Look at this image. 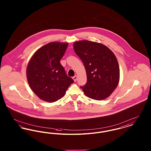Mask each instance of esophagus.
I'll return each instance as SVG.
<instances>
[{"label": "esophagus", "instance_id": "obj_1", "mask_svg": "<svg viewBox=\"0 0 151 151\" xmlns=\"http://www.w3.org/2000/svg\"><path fill=\"white\" fill-rule=\"evenodd\" d=\"M72 79H73V80H74V81H76L77 79H78V76H76V75H75V76H74L73 78H72Z\"/></svg>", "mask_w": 151, "mask_h": 151}]
</instances>
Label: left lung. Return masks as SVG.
<instances>
[{
  "mask_svg": "<svg viewBox=\"0 0 151 151\" xmlns=\"http://www.w3.org/2000/svg\"><path fill=\"white\" fill-rule=\"evenodd\" d=\"M73 49L86 71L87 83L80 87L85 95L96 100L109 97L120 80L119 65L115 54L104 45L86 40L73 43Z\"/></svg>",
  "mask_w": 151,
  "mask_h": 151,
  "instance_id": "left-lung-1",
  "label": "left lung"
}]
</instances>
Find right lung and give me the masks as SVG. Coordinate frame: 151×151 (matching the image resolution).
Here are the masks:
<instances>
[{"mask_svg":"<svg viewBox=\"0 0 151 151\" xmlns=\"http://www.w3.org/2000/svg\"><path fill=\"white\" fill-rule=\"evenodd\" d=\"M68 43L53 42L39 48L27 64L28 84L41 100L53 103L62 98L73 80L68 77L60 60Z\"/></svg>","mask_w":151,"mask_h":151,"instance_id":"1","label":"right lung"}]
</instances>
